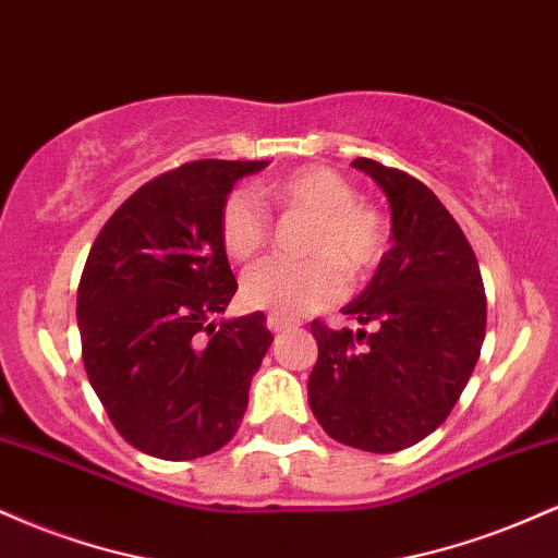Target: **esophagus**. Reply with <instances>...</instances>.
<instances>
[{"instance_id":"esophagus-1","label":"esophagus","mask_w":558,"mask_h":558,"mask_svg":"<svg viewBox=\"0 0 558 558\" xmlns=\"http://www.w3.org/2000/svg\"><path fill=\"white\" fill-rule=\"evenodd\" d=\"M293 319H288V317H280V315H270L267 317V328H270L272 332H283V330H288V328H293Z\"/></svg>"}]
</instances>
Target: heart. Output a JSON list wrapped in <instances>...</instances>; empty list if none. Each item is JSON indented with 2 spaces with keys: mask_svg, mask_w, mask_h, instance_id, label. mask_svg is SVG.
Wrapping results in <instances>:
<instances>
[{
  "mask_svg": "<svg viewBox=\"0 0 558 558\" xmlns=\"http://www.w3.org/2000/svg\"><path fill=\"white\" fill-rule=\"evenodd\" d=\"M259 194L286 209L315 215L306 252L310 259H262L243 272L241 296L254 310L304 315L330 304L345 291V272L373 270L386 248L383 217L356 202L354 185L336 170L312 165L283 181L262 185ZM257 191L233 189L220 209L222 246L233 259H252L270 239V213ZM347 270L343 271L342 267Z\"/></svg>",
  "mask_w": 558,
  "mask_h": 558,
  "instance_id": "heart-1",
  "label": "heart"
}]
</instances>
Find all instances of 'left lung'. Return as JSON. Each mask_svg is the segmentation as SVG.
Masks as SVG:
<instances>
[{
	"mask_svg": "<svg viewBox=\"0 0 558 558\" xmlns=\"http://www.w3.org/2000/svg\"><path fill=\"white\" fill-rule=\"evenodd\" d=\"M386 191L390 246L343 315L360 330L312 323L310 407L338 444L393 453L444 425L485 338V288L470 241L440 198L407 172L354 159Z\"/></svg>",
	"mask_w": 558,
	"mask_h": 558,
	"instance_id": "1",
	"label": "left lung"
}]
</instances>
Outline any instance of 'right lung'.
Instances as JSON below:
<instances>
[{"label": "right lung", "mask_w": 558, "mask_h": 558, "mask_svg": "<svg viewBox=\"0 0 558 558\" xmlns=\"http://www.w3.org/2000/svg\"><path fill=\"white\" fill-rule=\"evenodd\" d=\"M270 162L198 159L144 183L96 235L78 286L88 383L114 430L168 462L233 438L272 343L267 317L222 319L235 275L220 209L235 181Z\"/></svg>", "instance_id": "add662e5"}]
</instances>
